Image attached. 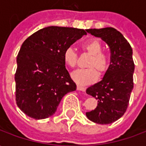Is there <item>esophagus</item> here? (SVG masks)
<instances>
[{"label": "esophagus", "instance_id": "obj_1", "mask_svg": "<svg viewBox=\"0 0 146 146\" xmlns=\"http://www.w3.org/2000/svg\"><path fill=\"white\" fill-rule=\"evenodd\" d=\"M76 88H77V90L81 91V92H85L86 91V88H84V87H82V86H80V85L76 86Z\"/></svg>", "mask_w": 146, "mask_h": 146}]
</instances>
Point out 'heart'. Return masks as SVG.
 <instances>
[{
    "instance_id": "heart-1",
    "label": "heart",
    "mask_w": 146,
    "mask_h": 146,
    "mask_svg": "<svg viewBox=\"0 0 146 146\" xmlns=\"http://www.w3.org/2000/svg\"><path fill=\"white\" fill-rule=\"evenodd\" d=\"M102 44L97 40H91L84 43L82 49L86 53L91 55L87 66L90 68L80 69L72 73L73 80L79 84L85 85L95 82L98 79V73H103L109 66V58L102 52ZM64 62L69 67L73 68L77 63V54L72 48H66L62 54ZM96 69L95 70L94 69Z\"/></svg>"
}]
</instances>
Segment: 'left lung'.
Returning a JSON list of instances; mask_svg holds the SVG:
<instances>
[{
  "instance_id": "left-lung-1",
  "label": "left lung",
  "mask_w": 146,
  "mask_h": 146,
  "mask_svg": "<svg viewBox=\"0 0 146 146\" xmlns=\"http://www.w3.org/2000/svg\"><path fill=\"white\" fill-rule=\"evenodd\" d=\"M87 32L104 40L111 56L102 80L86 90L87 94L98 100L97 107L86 113V116L96 123H112L126 112L134 88L132 48L122 33L113 27L89 29Z\"/></svg>"
}]
</instances>
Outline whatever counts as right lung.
Here are the masks:
<instances>
[{
    "mask_svg": "<svg viewBox=\"0 0 146 146\" xmlns=\"http://www.w3.org/2000/svg\"><path fill=\"white\" fill-rule=\"evenodd\" d=\"M86 31L51 26L36 31L23 43L15 74V101L27 116L36 119L52 116L64 95L76 90L62 54L87 35Z\"/></svg>",
    "mask_w": 146,
    "mask_h": 146,
    "instance_id": "1",
    "label": "right lung"
}]
</instances>
